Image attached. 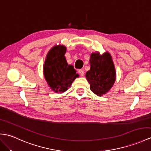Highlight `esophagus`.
<instances>
[{"label":"esophagus","mask_w":151,"mask_h":151,"mask_svg":"<svg viewBox=\"0 0 151 151\" xmlns=\"http://www.w3.org/2000/svg\"><path fill=\"white\" fill-rule=\"evenodd\" d=\"M78 73H79L80 75L81 76H83V75H84V71H83V69H80V70H78Z\"/></svg>","instance_id":"esophagus-1"}]
</instances>
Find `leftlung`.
<instances>
[{
  "mask_svg": "<svg viewBox=\"0 0 151 151\" xmlns=\"http://www.w3.org/2000/svg\"><path fill=\"white\" fill-rule=\"evenodd\" d=\"M91 69L86 74L90 89L97 96H102L109 91L116 80V70L109 52L100 55L93 52L90 56Z\"/></svg>",
  "mask_w": 151,
  "mask_h": 151,
  "instance_id": "left-lung-1",
  "label": "left lung"
}]
</instances>
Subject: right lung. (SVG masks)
<instances>
[{"mask_svg":"<svg viewBox=\"0 0 151 151\" xmlns=\"http://www.w3.org/2000/svg\"><path fill=\"white\" fill-rule=\"evenodd\" d=\"M66 47L59 45L52 47L44 64L45 79L55 93L65 92L78 75L72 65H68L64 55Z\"/></svg>","mask_w":151,"mask_h":151,"instance_id":"right-lung-1","label":"right lung"}]
</instances>
